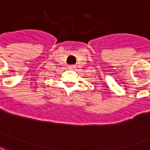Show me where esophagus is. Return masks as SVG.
Returning a JSON list of instances; mask_svg holds the SVG:
<instances>
[{
    "label": "esophagus",
    "mask_w": 150,
    "mask_h": 150,
    "mask_svg": "<svg viewBox=\"0 0 150 150\" xmlns=\"http://www.w3.org/2000/svg\"><path fill=\"white\" fill-rule=\"evenodd\" d=\"M75 67H75V65H69L68 66V69H70V70H75Z\"/></svg>",
    "instance_id": "34e87169"
}]
</instances>
